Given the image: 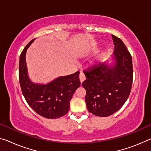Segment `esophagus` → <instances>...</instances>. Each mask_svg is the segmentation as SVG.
I'll return each instance as SVG.
<instances>
[{
  "instance_id": "1",
  "label": "esophagus",
  "mask_w": 151,
  "mask_h": 151,
  "mask_svg": "<svg viewBox=\"0 0 151 151\" xmlns=\"http://www.w3.org/2000/svg\"><path fill=\"white\" fill-rule=\"evenodd\" d=\"M79 79H80V81H81V83H82L83 81H84L86 79L85 75H84V73H82V72L80 73V74H79Z\"/></svg>"
}]
</instances>
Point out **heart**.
<instances>
[{
  "instance_id": "1",
  "label": "heart",
  "mask_w": 151,
  "mask_h": 151,
  "mask_svg": "<svg viewBox=\"0 0 151 151\" xmlns=\"http://www.w3.org/2000/svg\"><path fill=\"white\" fill-rule=\"evenodd\" d=\"M92 64L93 65H95V64H97V60H93L92 62Z\"/></svg>"
}]
</instances>
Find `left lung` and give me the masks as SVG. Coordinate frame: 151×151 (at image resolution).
I'll list each match as a JSON object with an SVG mask.
<instances>
[{"instance_id": "left-lung-1", "label": "left lung", "mask_w": 151, "mask_h": 151, "mask_svg": "<svg viewBox=\"0 0 151 151\" xmlns=\"http://www.w3.org/2000/svg\"><path fill=\"white\" fill-rule=\"evenodd\" d=\"M111 36L115 45L111 63H99L88 69L82 83L88 111L97 116L107 117L118 111L128 99L132 85L131 55L119 38Z\"/></svg>"}]
</instances>
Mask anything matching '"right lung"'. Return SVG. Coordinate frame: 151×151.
Segmentation results:
<instances>
[{
  "label": "right lung",
  "instance_id": "obj_1",
  "mask_svg": "<svg viewBox=\"0 0 151 151\" xmlns=\"http://www.w3.org/2000/svg\"><path fill=\"white\" fill-rule=\"evenodd\" d=\"M34 40L26 45L20 56L19 78L22 93L37 114L49 119L60 118L68 111L74 93L80 87L79 71L59 76L47 84L33 83L28 76L26 52Z\"/></svg>",
  "mask_w": 151,
  "mask_h": 151
}]
</instances>
